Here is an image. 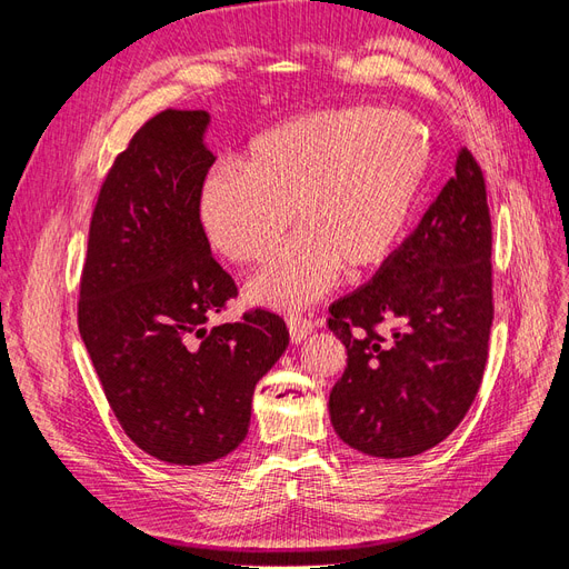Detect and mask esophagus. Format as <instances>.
Here are the masks:
<instances>
[{
	"instance_id": "1",
	"label": "esophagus",
	"mask_w": 569,
	"mask_h": 569,
	"mask_svg": "<svg viewBox=\"0 0 569 569\" xmlns=\"http://www.w3.org/2000/svg\"><path fill=\"white\" fill-rule=\"evenodd\" d=\"M287 327H289L291 343H301L308 335L316 330V325L308 320V318H303V316H289L287 318Z\"/></svg>"
}]
</instances>
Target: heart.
Instances as JSON below:
<instances>
[{"label":"heart","mask_w":569,"mask_h":569,"mask_svg":"<svg viewBox=\"0 0 569 569\" xmlns=\"http://www.w3.org/2000/svg\"><path fill=\"white\" fill-rule=\"evenodd\" d=\"M429 142L412 116L341 107L295 116L256 134L239 166L203 178L197 222L239 266L268 261L291 222L301 228L249 284V299L303 308L337 280L387 261L416 211Z\"/></svg>","instance_id":"b5f03b06"}]
</instances>
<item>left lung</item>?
I'll return each instance as SVG.
<instances>
[{"mask_svg":"<svg viewBox=\"0 0 569 569\" xmlns=\"http://www.w3.org/2000/svg\"><path fill=\"white\" fill-rule=\"evenodd\" d=\"M347 370L330 391L335 432L375 458H410L449 437L487 366L491 216L468 149L375 278L330 306Z\"/></svg>","mask_w":569,"mask_h":569,"instance_id":"8db88e82","label":"left lung"}]
</instances>
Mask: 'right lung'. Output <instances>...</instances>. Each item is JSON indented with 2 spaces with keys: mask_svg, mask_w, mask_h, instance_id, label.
Wrapping results in <instances>:
<instances>
[{
  "mask_svg": "<svg viewBox=\"0 0 569 569\" xmlns=\"http://www.w3.org/2000/svg\"><path fill=\"white\" fill-rule=\"evenodd\" d=\"M211 116L166 109L132 134L99 189L78 330L126 435L153 458L203 465L244 441L258 380L289 343L256 308L209 327L237 297L197 222L216 157Z\"/></svg>",
  "mask_w": 569,
  "mask_h": 569,
  "instance_id": "obj_1",
  "label": "right lung"
}]
</instances>
